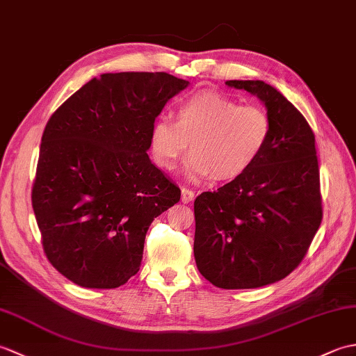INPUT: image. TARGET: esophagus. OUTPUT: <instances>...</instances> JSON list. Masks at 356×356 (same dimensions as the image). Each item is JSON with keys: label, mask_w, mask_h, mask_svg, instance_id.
<instances>
[{"label": "esophagus", "mask_w": 356, "mask_h": 356, "mask_svg": "<svg viewBox=\"0 0 356 356\" xmlns=\"http://www.w3.org/2000/svg\"><path fill=\"white\" fill-rule=\"evenodd\" d=\"M195 197V193L190 188H182V202L184 203H191Z\"/></svg>", "instance_id": "34e87169"}]
</instances>
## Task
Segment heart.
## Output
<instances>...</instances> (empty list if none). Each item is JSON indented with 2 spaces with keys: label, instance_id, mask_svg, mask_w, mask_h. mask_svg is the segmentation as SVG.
<instances>
[{
  "label": "heart",
  "instance_id": "b5f03b06",
  "mask_svg": "<svg viewBox=\"0 0 356 356\" xmlns=\"http://www.w3.org/2000/svg\"><path fill=\"white\" fill-rule=\"evenodd\" d=\"M272 120L260 105H240L216 90H202L177 104L174 118L159 116L149 133L154 162L174 170L190 142L186 176L232 180L255 163L266 148Z\"/></svg>",
  "mask_w": 356,
  "mask_h": 356
}]
</instances>
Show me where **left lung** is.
Listing matches in <instances>:
<instances>
[{"label": "left lung", "instance_id": "1", "mask_svg": "<svg viewBox=\"0 0 356 356\" xmlns=\"http://www.w3.org/2000/svg\"><path fill=\"white\" fill-rule=\"evenodd\" d=\"M259 96L272 133L241 176L194 200V257L209 283L254 289L303 261L323 218L315 134L305 116L263 81H226Z\"/></svg>", "mask_w": 356, "mask_h": 356}]
</instances>
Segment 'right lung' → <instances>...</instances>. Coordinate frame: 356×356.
<instances>
[{"instance_id":"add662e5","label":"right lung","mask_w":356,"mask_h":356,"mask_svg":"<svg viewBox=\"0 0 356 356\" xmlns=\"http://www.w3.org/2000/svg\"><path fill=\"white\" fill-rule=\"evenodd\" d=\"M188 84L165 72L105 73L49 119L32 207L45 255L74 284H125L140 269L151 222L180 200L147 151L151 125Z\"/></svg>"}]
</instances>
